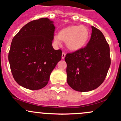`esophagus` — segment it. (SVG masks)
Here are the masks:
<instances>
[{
  "mask_svg": "<svg viewBox=\"0 0 121 121\" xmlns=\"http://www.w3.org/2000/svg\"><path fill=\"white\" fill-rule=\"evenodd\" d=\"M65 57V53H64V52H63V53H62V56H61L62 59H64Z\"/></svg>",
  "mask_w": 121,
  "mask_h": 121,
  "instance_id": "esophagus-1",
  "label": "esophagus"
}]
</instances>
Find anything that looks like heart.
<instances>
[{
    "label": "heart",
    "mask_w": 121,
    "mask_h": 121,
    "mask_svg": "<svg viewBox=\"0 0 121 121\" xmlns=\"http://www.w3.org/2000/svg\"><path fill=\"white\" fill-rule=\"evenodd\" d=\"M90 31L83 25H70L61 29L58 36L54 37L56 44H60L61 41L65 43L67 48L73 52H78L84 48L90 40Z\"/></svg>",
    "instance_id": "b5f03b06"
}]
</instances>
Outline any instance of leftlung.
<instances>
[{
    "instance_id": "obj_1",
    "label": "left lung",
    "mask_w": 121,
    "mask_h": 121,
    "mask_svg": "<svg viewBox=\"0 0 121 121\" xmlns=\"http://www.w3.org/2000/svg\"><path fill=\"white\" fill-rule=\"evenodd\" d=\"M86 46L65 57L68 85L77 91H92L102 84L111 65L109 46L102 33L91 26Z\"/></svg>"
}]
</instances>
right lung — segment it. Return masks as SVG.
I'll list each match as a JSON object with an SVG mask.
<instances>
[{"mask_svg": "<svg viewBox=\"0 0 121 121\" xmlns=\"http://www.w3.org/2000/svg\"><path fill=\"white\" fill-rule=\"evenodd\" d=\"M55 26L48 18L33 20L13 37L9 61L13 78L31 90L44 87L52 71L61 59V50L52 46Z\"/></svg>", "mask_w": 121, "mask_h": 121, "instance_id": "right-lung-1", "label": "right lung"}]
</instances>
